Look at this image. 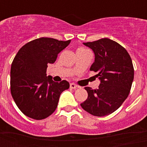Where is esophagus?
<instances>
[{
	"mask_svg": "<svg viewBox=\"0 0 147 147\" xmlns=\"http://www.w3.org/2000/svg\"><path fill=\"white\" fill-rule=\"evenodd\" d=\"M70 87L71 88V89H76V88H77V87H78V86H77L76 84L71 83H70Z\"/></svg>",
	"mask_w": 147,
	"mask_h": 147,
	"instance_id": "34e87169",
	"label": "esophagus"
}]
</instances>
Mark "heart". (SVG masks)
Here are the masks:
<instances>
[{
    "label": "heart",
    "mask_w": 147,
    "mask_h": 147,
    "mask_svg": "<svg viewBox=\"0 0 147 147\" xmlns=\"http://www.w3.org/2000/svg\"><path fill=\"white\" fill-rule=\"evenodd\" d=\"M82 49H84V48H79L77 50H82Z\"/></svg>",
    "instance_id": "1"
}]
</instances>
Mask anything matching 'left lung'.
I'll use <instances>...</instances> for the list:
<instances>
[{
	"instance_id": "left-lung-1",
	"label": "left lung",
	"mask_w": 147,
	"mask_h": 147,
	"mask_svg": "<svg viewBox=\"0 0 147 147\" xmlns=\"http://www.w3.org/2000/svg\"><path fill=\"white\" fill-rule=\"evenodd\" d=\"M92 49L95 59L90 71L101 80L98 89L85 87L88 97L81 107L96 117H104L120 108L129 94L134 80L132 61L125 49L109 38L83 43Z\"/></svg>"
}]
</instances>
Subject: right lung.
I'll return each mask as SVG.
<instances>
[{
	"instance_id": "right-lung-1",
	"label": "right lung",
	"mask_w": 147,
	"mask_h": 147,
	"mask_svg": "<svg viewBox=\"0 0 147 147\" xmlns=\"http://www.w3.org/2000/svg\"><path fill=\"white\" fill-rule=\"evenodd\" d=\"M70 42L40 38L27 42L16 55L10 89L18 108L27 117L34 120L49 117L57 107L61 93L69 88L66 80L56 83L46 76V69Z\"/></svg>"
}]
</instances>
